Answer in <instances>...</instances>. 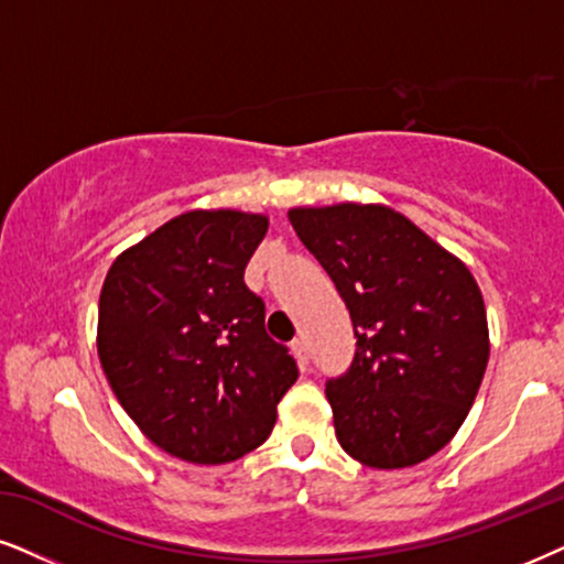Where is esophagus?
I'll return each instance as SVG.
<instances>
[{
	"label": "esophagus",
	"mask_w": 564,
	"mask_h": 564,
	"mask_svg": "<svg viewBox=\"0 0 564 564\" xmlns=\"http://www.w3.org/2000/svg\"><path fill=\"white\" fill-rule=\"evenodd\" d=\"M291 351H294L299 367H302V369L310 367V351H306V344H304L302 338H296L294 344H291Z\"/></svg>",
	"instance_id": "obj_1"
}]
</instances>
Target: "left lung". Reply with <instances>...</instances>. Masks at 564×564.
Masks as SVG:
<instances>
[{"instance_id":"1","label":"left lung","mask_w":564,"mask_h":564,"mask_svg":"<svg viewBox=\"0 0 564 564\" xmlns=\"http://www.w3.org/2000/svg\"><path fill=\"white\" fill-rule=\"evenodd\" d=\"M289 220L351 312L354 361L325 384L340 447L380 471L432 458L466 422L489 361L471 270L380 203L291 208Z\"/></svg>"}]
</instances>
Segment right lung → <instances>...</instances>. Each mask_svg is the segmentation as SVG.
Returning <instances> with one entry per match:
<instances>
[{"label": "right lung", "instance_id": "1", "mask_svg": "<svg viewBox=\"0 0 564 564\" xmlns=\"http://www.w3.org/2000/svg\"><path fill=\"white\" fill-rule=\"evenodd\" d=\"M265 234V213L187 210L127 247L98 299L96 346L113 395L153 445L195 466L260 447L299 377L245 286Z\"/></svg>", "mask_w": 564, "mask_h": 564}]
</instances>
